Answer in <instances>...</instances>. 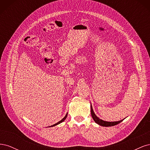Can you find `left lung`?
<instances>
[{
	"label": "left lung",
	"instance_id": "left-lung-1",
	"mask_svg": "<svg viewBox=\"0 0 150 150\" xmlns=\"http://www.w3.org/2000/svg\"><path fill=\"white\" fill-rule=\"evenodd\" d=\"M91 114L93 119L94 120V121H95V122H96L97 124H98L99 125L102 126H115L117 124L120 123L121 121H122L124 120H122L118 121H113V122H110V121H103L101 119H99L98 117H97V116L95 115V113L93 110V107L91 106Z\"/></svg>",
	"mask_w": 150,
	"mask_h": 150
}]
</instances>
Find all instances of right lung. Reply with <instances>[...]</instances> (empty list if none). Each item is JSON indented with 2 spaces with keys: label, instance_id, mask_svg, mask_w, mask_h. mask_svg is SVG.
I'll list each match as a JSON object with an SVG mask.
<instances>
[{
  "label": "right lung",
  "instance_id": "1",
  "mask_svg": "<svg viewBox=\"0 0 150 150\" xmlns=\"http://www.w3.org/2000/svg\"><path fill=\"white\" fill-rule=\"evenodd\" d=\"M67 114L66 115V116H64V117H63V118L61 120V121H59V122H57V123H56V124H54V125H52V126H49V127H53V126H56V125H59V124H60V123H61L62 122H63L66 119V117H67Z\"/></svg>",
  "mask_w": 150,
  "mask_h": 150
}]
</instances>
